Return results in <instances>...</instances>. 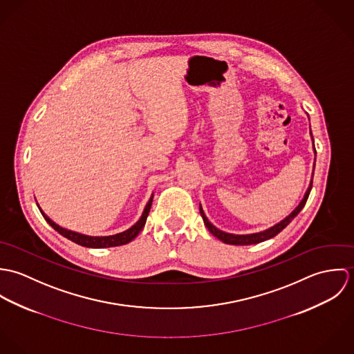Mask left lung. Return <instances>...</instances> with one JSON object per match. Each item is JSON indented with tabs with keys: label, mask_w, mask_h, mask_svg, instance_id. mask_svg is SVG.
Wrapping results in <instances>:
<instances>
[{
	"label": "left lung",
	"mask_w": 354,
	"mask_h": 354,
	"mask_svg": "<svg viewBox=\"0 0 354 354\" xmlns=\"http://www.w3.org/2000/svg\"><path fill=\"white\" fill-rule=\"evenodd\" d=\"M310 139H312V143H313V151L316 155V150H315V142H313V138H312V132H310ZM316 159V158H315ZM313 170H315V163H313ZM312 178H313V171H312ZM312 178H310V183H309V187L304 195L303 201L299 203V205L285 218L282 219L281 222L275 223L274 226L263 230V232H257V233H251V234H233V233H226L223 230H219L218 227H215L209 221L208 218L205 216L204 211H203L202 204H199V209H201V215H202L203 222L205 225V227L209 230V233L212 236H215L218 240H221L222 243L225 244H230V245H252V244H259V243H263L266 240H270L272 237H275L279 232H282L297 215L299 212L301 211L305 205V203L308 201V196H309V192L312 189Z\"/></svg>",
	"instance_id": "1"
}]
</instances>
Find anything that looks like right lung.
Wrapping results in <instances>:
<instances>
[{"label": "right lung", "mask_w": 354, "mask_h": 354, "mask_svg": "<svg viewBox=\"0 0 354 354\" xmlns=\"http://www.w3.org/2000/svg\"><path fill=\"white\" fill-rule=\"evenodd\" d=\"M152 199H153V194H152L149 203L146 204L145 211H143L142 216L139 218V221L133 226H131L128 230L113 234V236H101V237L100 236H87V234H82V233L72 232V230H68L65 227H61L59 225H57L55 222L51 221L50 218L44 212V209L39 207L38 203H37V205H38L41 214L44 215V218L46 219V222L50 225L55 232H58L65 239H68V240H71V241H73V243H76L82 247H86V248H110V247H120V245H125V244L131 243L142 232V229L146 225L150 208H151Z\"/></svg>", "instance_id": "add662e5"}]
</instances>
